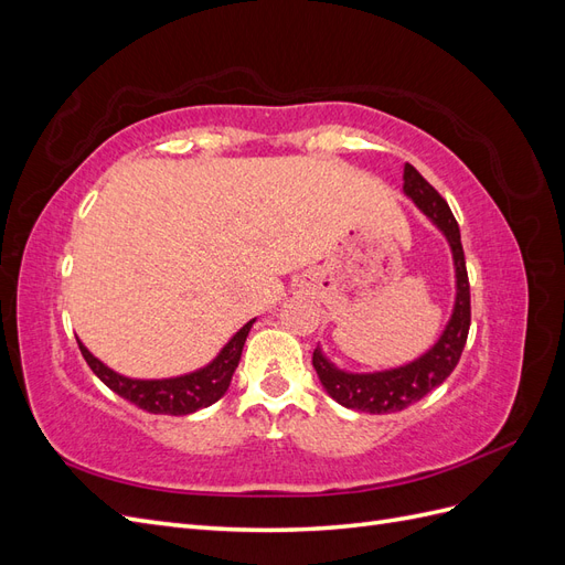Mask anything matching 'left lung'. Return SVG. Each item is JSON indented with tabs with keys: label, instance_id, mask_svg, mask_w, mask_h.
<instances>
[{
	"label": "left lung",
	"instance_id": "1",
	"mask_svg": "<svg viewBox=\"0 0 565 565\" xmlns=\"http://www.w3.org/2000/svg\"><path fill=\"white\" fill-rule=\"evenodd\" d=\"M403 193L431 218V224L446 235L455 262V306L446 330L436 344L419 355L417 361L391 367L382 372H347L330 363L320 347L313 351V367L320 377L322 388L349 409L370 415H388L405 409L422 401L426 393L434 391L450 377L457 367L459 355L465 351L469 324H471V295L465 249H461L459 226L448 207V202L438 195L436 188L426 181L413 164H405Z\"/></svg>",
	"mask_w": 565,
	"mask_h": 565
}]
</instances>
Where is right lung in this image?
Here are the masks:
<instances>
[{
    "label": "right lung",
    "mask_w": 565,
    "mask_h": 565,
    "mask_svg": "<svg viewBox=\"0 0 565 565\" xmlns=\"http://www.w3.org/2000/svg\"><path fill=\"white\" fill-rule=\"evenodd\" d=\"M254 320L245 322L241 330H237L228 344L218 351L212 363L204 367L181 374V377H167V380H131L110 370L106 363H100L98 358L82 344L79 351L84 355V361L94 370L96 377L104 382L108 388H113L117 396H122L125 401L134 403L136 407L146 409V413L152 415H191L195 409L210 407L216 403L231 386L233 372L241 363L245 339L252 330Z\"/></svg>",
    "instance_id": "right-lung-1"
}]
</instances>
